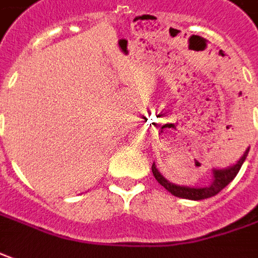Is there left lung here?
<instances>
[{"label": "left lung", "instance_id": "left-lung-1", "mask_svg": "<svg viewBox=\"0 0 258 258\" xmlns=\"http://www.w3.org/2000/svg\"><path fill=\"white\" fill-rule=\"evenodd\" d=\"M247 148L243 157L232 166H227L225 169H213V182L210 183L209 186H205V188H189V186H179V185H175L172 182H169L165 179L158 169L155 166V162L152 164V173L155 176V179L158 180V183H161L164 188L171 192L173 196H178L182 199H190V201H201V199H208L212 196L217 195L223 188H226L230 182H232L236 175L239 173L240 168L243 165V162L246 161L247 154H248Z\"/></svg>", "mask_w": 258, "mask_h": 258}]
</instances>
